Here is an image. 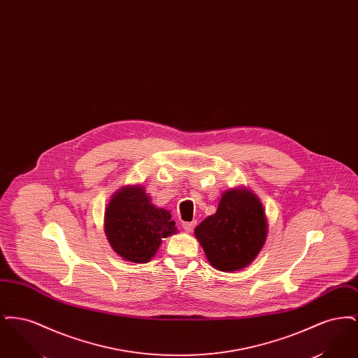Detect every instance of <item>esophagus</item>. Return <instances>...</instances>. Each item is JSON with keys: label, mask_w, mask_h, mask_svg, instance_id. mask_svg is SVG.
<instances>
[{"label": "esophagus", "mask_w": 358, "mask_h": 358, "mask_svg": "<svg viewBox=\"0 0 358 358\" xmlns=\"http://www.w3.org/2000/svg\"><path fill=\"white\" fill-rule=\"evenodd\" d=\"M196 227V222H182V228L187 231V232H192Z\"/></svg>", "instance_id": "esophagus-1"}]
</instances>
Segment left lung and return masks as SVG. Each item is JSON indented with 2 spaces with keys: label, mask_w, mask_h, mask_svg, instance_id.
Masks as SVG:
<instances>
[{
  "label": "left lung",
  "mask_w": 358,
  "mask_h": 358,
  "mask_svg": "<svg viewBox=\"0 0 358 358\" xmlns=\"http://www.w3.org/2000/svg\"><path fill=\"white\" fill-rule=\"evenodd\" d=\"M268 224L259 197L247 187L222 193L215 215L194 229L208 262L220 271H238L252 263L267 238Z\"/></svg>",
  "instance_id": "8db88e82"
}]
</instances>
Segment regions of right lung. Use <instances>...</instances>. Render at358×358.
Instances as JSON below:
<instances>
[{
  "mask_svg": "<svg viewBox=\"0 0 358 358\" xmlns=\"http://www.w3.org/2000/svg\"><path fill=\"white\" fill-rule=\"evenodd\" d=\"M104 232L113 250L124 260L148 263L162 238L177 234L169 210L157 208L141 185L114 193L104 212Z\"/></svg>",
  "mask_w": 358,
  "mask_h": 358,
  "instance_id": "add662e5",
  "label": "right lung"
}]
</instances>
